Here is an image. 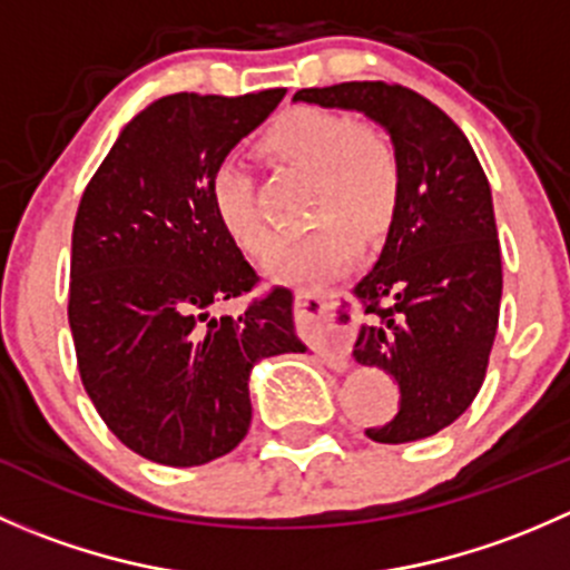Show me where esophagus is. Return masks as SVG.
<instances>
[{
	"mask_svg": "<svg viewBox=\"0 0 570 570\" xmlns=\"http://www.w3.org/2000/svg\"><path fill=\"white\" fill-rule=\"evenodd\" d=\"M297 320L303 331L312 336L314 347L325 358L331 370L344 372L350 366V331L338 320V303L331 297L317 295V292L297 289L295 292Z\"/></svg>",
	"mask_w": 570,
	"mask_h": 570,
	"instance_id": "obj_1",
	"label": "esophagus"
}]
</instances>
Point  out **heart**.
Masks as SVG:
<instances>
[{
    "mask_svg": "<svg viewBox=\"0 0 570 570\" xmlns=\"http://www.w3.org/2000/svg\"><path fill=\"white\" fill-rule=\"evenodd\" d=\"M275 163L314 176L308 215L314 232L281 245L269 256L275 281H308L347 267L358 237H377L392 223L402 193V163L392 137L331 109L295 107L281 115L258 142ZM212 206L228 237L250 256L273 248L275 234L262 220L253 178L243 165L223 163L212 176Z\"/></svg>",
    "mask_w": 570,
    "mask_h": 570,
    "instance_id": "b5f03b06",
    "label": "heart"
}]
</instances>
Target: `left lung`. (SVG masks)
Listing matches in <instances>:
<instances>
[{
  "label": "left lung",
  "instance_id": "1",
  "mask_svg": "<svg viewBox=\"0 0 570 570\" xmlns=\"http://www.w3.org/2000/svg\"><path fill=\"white\" fill-rule=\"evenodd\" d=\"M292 101L353 109L400 151L402 193L386 243L353 295V358L400 383V411L366 430L377 444L428 439L455 422L485 381L502 303V250L491 184L455 120L389 82L297 90Z\"/></svg>",
  "mask_w": 570,
  "mask_h": 570
}]
</instances>
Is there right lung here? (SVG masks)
<instances>
[{"mask_svg": "<svg viewBox=\"0 0 570 570\" xmlns=\"http://www.w3.org/2000/svg\"><path fill=\"white\" fill-rule=\"evenodd\" d=\"M286 90L174 94L137 112L90 178L71 237L68 325L82 386L140 458L204 465L250 428V370L306 353L286 289L239 317L212 306L256 273L212 206V176Z\"/></svg>", "mask_w": 570, "mask_h": 570, "instance_id": "add662e5", "label": "right lung"}]
</instances>
